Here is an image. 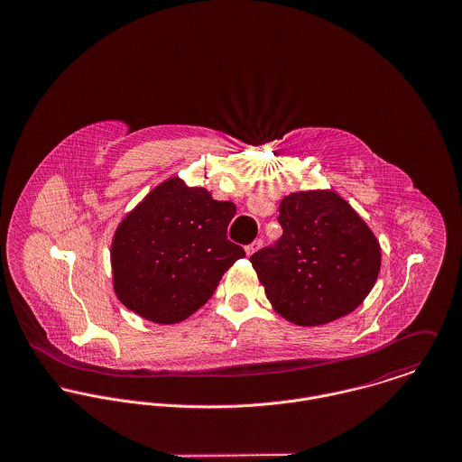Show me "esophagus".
Returning <instances> with one entry per match:
<instances>
[{
	"mask_svg": "<svg viewBox=\"0 0 462 462\" xmlns=\"http://www.w3.org/2000/svg\"><path fill=\"white\" fill-rule=\"evenodd\" d=\"M260 246H262V239H255L252 245H248V246H246V255H254L256 250H260Z\"/></svg>",
	"mask_w": 462,
	"mask_h": 462,
	"instance_id": "34e87169",
	"label": "esophagus"
}]
</instances>
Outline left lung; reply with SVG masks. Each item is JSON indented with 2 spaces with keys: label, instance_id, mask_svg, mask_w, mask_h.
Instances as JSON below:
<instances>
[{
  "label": "left lung",
  "instance_id": "left-lung-1",
  "mask_svg": "<svg viewBox=\"0 0 462 462\" xmlns=\"http://www.w3.org/2000/svg\"><path fill=\"white\" fill-rule=\"evenodd\" d=\"M283 236L252 255L265 296L298 326L333 322L365 301L381 269V246L351 204L333 189L283 197Z\"/></svg>",
  "mask_w": 462,
  "mask_h": 462
}]
</instances>
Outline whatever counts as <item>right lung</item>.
<instances>
[{
  "label": "right lung",
  "mask_w": 462,
  "mask_h": 462,
  "mask_svg": "<svg viewBox=\"0 0 462 462\" xmlns=\"http://www.w3.org/2000/svg\"><path fill=\"white\" fill-rule=\"evenodd\" d=\"M236 204L170 177L129 210L111 241L118 301L155 324H177L214 294L221 276L245 256L226 239Z\"/></svg>",
  "instance_id": "add662e5"
}]
</instances>
